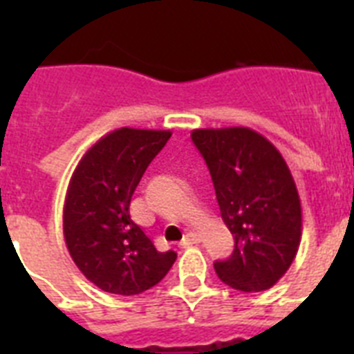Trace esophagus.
I'll list each match as a JSON object with an SVG mask.
<instances>
[{"label": "esophagus", "mask_w": 354, "mask_h": 354, "mask_svg": "<svg viewBox=\"0 0 354 354\" xmlns=\"http://www.w3.org/2000/svg\"><path fill=\"white\" fill-rule=\"evenodd\" d=\"M200 242V235L198 233H194V232H189L185 233V236L182 239V242H180V246L182 248H189V246H193V244H198Z\"/></svg>", "instance_id": "esophagus-1"}]
</instances>
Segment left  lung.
Returning <instances> with one entry per match:
<instances>
[{
    "label": "left lung",
    "instance_id": "8db88e82",
    "mask_svg": "<svg viewBox=\"0 0 354 354\" xmlns=\"http://www.w3.org/2000/svg\"><path fill=\"white\" fill-rule=\"evenodd\" d=\"M191 139L235 236L232 257L215 263L216 275L235 290H268L290 268L301 242V202L290 169L252 128H196Z\"/></svg>",
    "mask_w": 354,
    "mask_h": 354
}]
</instances>
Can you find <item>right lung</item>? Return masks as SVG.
<instances>
[{
  "mask_svg": "<svg viewBox=\"0 0 354 354\" xmlns=\"http://www.w3.org/2000/svg\"><path fill=\"white\" fill-rule=\"evenodd\" d=\"M171 130L122 127L102 136L80 158L64 202L69 255L101 290L136 296L158 285L176 253L158 252L130 218V200Z\"/></svg>",
  "mask_w": 354,
  "mask_h": 354,
  "instance_id": "add662e5",
  "label": "right lung"
}]
</instances>
